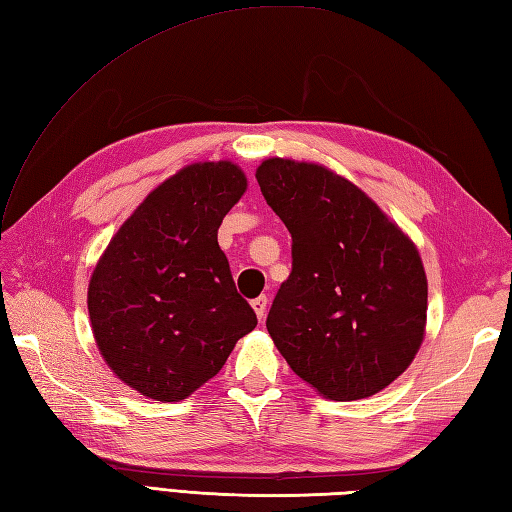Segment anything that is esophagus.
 <instances>
[{
	"label": "esophagus",
	"instance_id": "34e87169",
	"mask_svg": "<svg viewBox=\"0 0 512 512\" xmlns=\"http://www.w3.org/2000/svg\"><path fill=\"white\" fill-rule=\"evenodd\" d=\"M251 305H253V310H255V314H257V318H259V320L266 316V305H268V299H266V296H257V299H253V301H251Z\"/></svg>",
	"mask_w": 512,
	"mask_h": 512
}]
</instances>
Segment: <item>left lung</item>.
Here are the masks:
<instances>
[{"label":"left lung","mask_w":512,"mask_h":512,"mask_svg":"<svg viewBox=\"0 0 512 512\" xmlns=\"http://www.w3.org/2000/svg\"><path fill=\"white\" fill-rule=\"evenodd\" d=\"M255 176L292 235V272L266 320L275 347L327 399L384 390L425 338L427 277L417 246L325 165L272 157Z\"/></svg>","instance_id":"left-lung-1"}]
</instances>
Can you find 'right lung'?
Returning <instances> with one entry per match:
<instances>
[{
    "mask_svg": "<svg viewBox=\"0 0 512 512\" xmlns=\"http://www.w3.org/2000/svg\"><path fill=\"white\" fill-rule=\"evenodd\" d=\"M246 187L231 161L185 165L152 189L93 268L95 344L111 371L148 399H187L257 325L218 246L222 218Z\"/></svg>",
    "mask_w": 512,
    "mask_h": 512,
    "instance_id": "add662e5",
    "label": "right lung"
}]
</instances>
